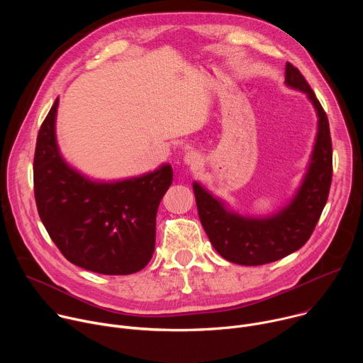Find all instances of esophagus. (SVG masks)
Instances as JSON below:
<instances>
[{"label": "esophagus", "mask_w": 363, "mask_h": 363, "mask_svg": "<svg viewBox=\"0 0 363 363\" xmlns=\"http://www.w3.org/2000/svg\"><path fill=\"white\" fill-rule=\"evenodd\" d=\"M185 164L189 165L192 169H198L202 165L201 155L196 153V152H188L185 155Z\"/></svg>", "instance_id": "1"}]
</instances>
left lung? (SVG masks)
<instances>
[{
  "label": "left lung",
  "mask_w": 363,
  "mask_h": 363,
  "mask_svg": "<svg viewBox=\"0 0 363 363\" xmlns=\"http://www.w3.org/2000/svg\"><path fill=\"white\" fill-rule=\"evenodd\" d=\"M286 83L307 93L319 116L312 161L293 201L269 218H247L228 213L223 202L194 182L198 214L206 235L218 254L235 264L262 266L301 248L313 234L329 196L333 153L326 112L300 70L289 62Z\"/></svg>",
  "instance_id": "obj_1"
}]
</instances>
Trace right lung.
<instances>
[{
  "label": "right lung",
  "mask_w": 363,
  "mask_h": 363,
  "mask_svg": "<svg viewBox=\"0 0 363 363\" xmlns=\"http://www.w3.org/2000/svg\"><path fill=\"white\" fill-rule=\"evenodd\" d=\"M59 99L40 126L34 152L38 216L67 260L93 273L123 276L152 258L157 213L172 184V168L113 184L91 182L72 169L56 143Z\"/></svg>",
  "instance_id": "right-lung-1"
}]
</instances>
